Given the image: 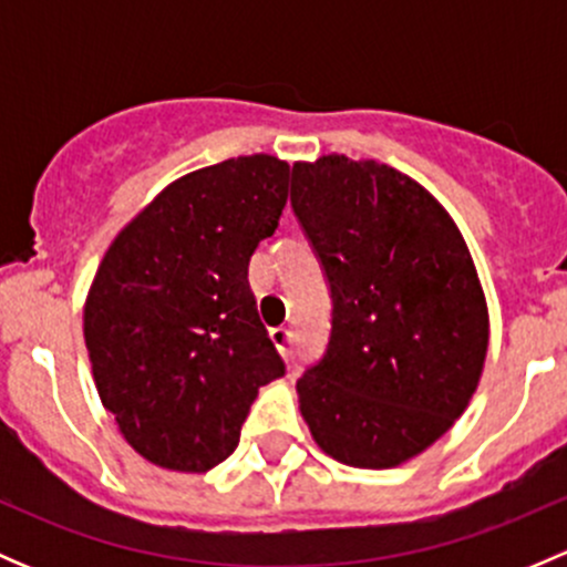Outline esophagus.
<instances>
[{
  "mask_svg": "<svg viewBox=\"0 0 567 567\" xmlns=\"http://www.w3.org/2000/svg\"><path fill=\"white\" fill-rule=\"evenodd\" d=\"M268 334H271V342L277 346V351L282 353V357H290V346H293V334H290V329L277 326V329H271Z\"/></svg>",
  "mask_w": 567,
  "mask_h": 567,
  "instance_id": "esophagus-1",
  "label": "esophagus"
}]
</instances>
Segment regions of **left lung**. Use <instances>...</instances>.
Masks as SVG:
<instances>
[{
	"label": "left lung",
	"instance_id": "left-lung-1",
	"mask_svg": "<svg viewBox=\"0 0 567 567\" xmlns=\"http://www.w3.org/2000/svg\"><path fill=\"white\" fill-rule=\"evenodd\" d=\"M296 216L331 288L323 359L296 384L312 442L357 468L425 453L466 411L488 353V305L444 205L375 158L293 164Z\"/></svg>",
	"mask_w": 567,
	"mask_h": 567
}]
</instances>
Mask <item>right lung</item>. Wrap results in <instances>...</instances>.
<instances>
[{"instance_id":"obj_1","label":"right lung","mask_w":567,"mask_h":567,"mask_svg":"<svg viewBox=\"0 0 567 567\" xmlns=\"http://www.w3.org/2000/svg\"><path fill=\"white\" fill-rule=\"evenodd\" d=\"M290 164L227 158L167 183L109 244L84 301L95 390L145 461L208 472L230 458L257 390L282 379L249 290Z\"/></svg>"}]
</instances>
